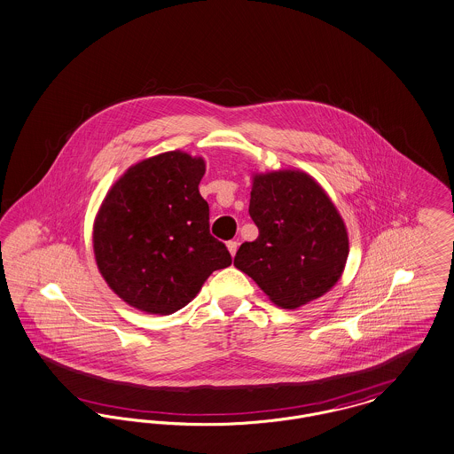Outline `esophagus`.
Segmentation results:
<instances>
[{
    "instance_id": "obj_1",
    "label": "esophagus",
    "mask_w": 454,
    "mask_h": 454,
    "mask_svg": "<svg viewBox=\"0 0 454 454\" xmlns=\"http://www.w3.org/2000/svg\"><path fill=\"white\" fill-rule=\"evenodd\" d=\"M238 242L236 241H229L227 242V249H229V253H231V256H234L236 254V251H238Z\"/></svg>"
}]
</instances>
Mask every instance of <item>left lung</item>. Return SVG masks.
<instances>
[{"mask_svg":"<svg viewBox=\"0 0 454 454\" xmlns=\"http://www.w3.org/2000/svg\"><path fill=\"white\" fill-rule=\"evenodd\" d=\"M249 215L260 234L242 242L234 265L273 304L296 309L333 289L348 262L349 238L333 200L309 174H253Z\"/></svg>","mask_w":454,"mask_h":454,"instance_id":"1","label":"left lung"}]
</instances>
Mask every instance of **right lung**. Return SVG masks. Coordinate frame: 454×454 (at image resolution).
<instances>
[{
    "instance_id": "1",
    "label": "right lung",
    "mask_w": 454,
    "mask_h": 454,
    "mask_svg": "<svg viewBox=\"0 0 454 454\" xmlns=\"http://www.w3.org/2000/svg\"><path fill=\"white\" fill-rule=\"evenodd\" d=\"M207 163L160 153L129 167L106 192L92 225L98 270L129 306L170 315L192 301L215 270L232 263L210 234L200 194Z\"/></svg>"
}]
</instances>
